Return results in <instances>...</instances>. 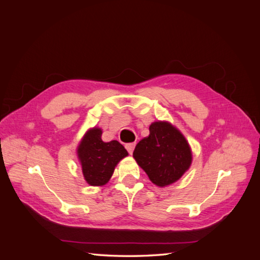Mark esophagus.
Listing matches in <instances>:
<instances>
[{
	"label": "esophagus",
	"mask_w": 260,
	"mask_h": 260,
	"mask_svg": "<svg viewBox=\"0 0 260 260\" xmlns=\"http://www.w3.org/2000/svg\"><path fill=\"white\" fill-rule=\"evenodd\" d=\"M135 146H136V143H128V144H125V148H127V151L129 152V154H132L133 149H135Z\"/></svg>",
	"instance_id": "esophagus-1"
}]
</instances>
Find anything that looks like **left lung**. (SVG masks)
Masks as SVG:
<instances>
[{"label":"left lung","mask_w":260,"mask_h":260,"mask_svg":"<svg viewBox=\"0 0 260 260\" xmlns=\"http://www.w3.org/2000/svg\"><path fill=\"white\" fill-rule=\"evenodd\" d=\"M133 157L157 186L178 181L190 168L192 152L184 136L167 121L149 125V136L137 144Z\"/></svg>","instance_id":"8db88e82"}]
</instances>
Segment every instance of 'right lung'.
Instances as JSON below:
<instances>
[{"label":"right lung","mask_w":260,"mask_h":260,"mask_svg":"<svg viewBox=\"0 0 260 260\" xmlns=\"http://www.w3.org/2000/svg\"><path fill=\"white\" fill-rule=\"evenodd\" d=\"M82 174L92 186H102L112 178L115 167L125 156L127 149L118 141L104 142L102 130L94 127L85 132L77 148Z\"/></svg>","instance_id":"right-lung-1"}]
</instances>
